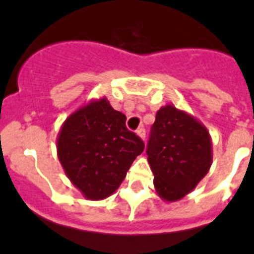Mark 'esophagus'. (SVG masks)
Listing matches in <instances>:
<instances>
[{"mask_svg": "<svg viewBox=\"0 0 254 254\" xmlns=\"http://www.w3.org/2000/svg\"><path fill=\"white\" fill-rule=\"evenodd\" d=\"M136 133H137L138 137H141L142 140H145V138H146V131H145V128H142V127H140V128L136 131Z\"/></svg>", "mask_w": 254, "mask_h": 254, "instance_id": "34e87169", "label": "esophagus"}]
</instances>
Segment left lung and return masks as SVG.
<instances>
[{
    "mask_svg": "<svg viewBox=\"0 0 254 254\" xmlns=\"http://www.w3.org/2000/svg\"><path fill=\"white\" fill-rule=\"evenodd\" d=\"M146 154L158 196L176 202L192 192L208 173L212 142L197 118L167 104L155 117Z\"/></svg>",
    "mask_w": 254,
    "mask_h": 254,
    "instance_id": "1",
    "label": "left lung"
}]
</instances>
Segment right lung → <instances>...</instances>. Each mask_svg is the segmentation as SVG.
Returning a JSON list of instances; mask_svg holds the SVG:
<instances>
[{
	"mask_svg": "<svg viewBox=\"0 0 254 254\" xmlns=\"http://www.w3.org/2000/svg\"><path fill=\"white\" fill-rule=\"evenodd\" d=\"M145 149L126 127V116L107 98L93 99L69 114L57 136V155L67 178L86 199L113 194Z\"/></svg>",
	"mask_w": 254,
	"mask_h": 254,
	"instance_id": "1",
	"label": "right lung"
}]
</instances>
